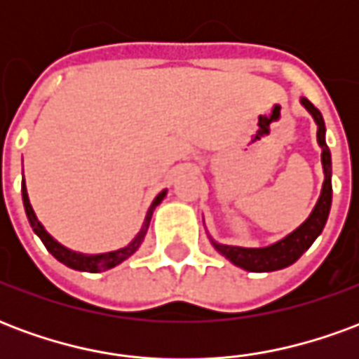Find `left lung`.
I'll use <instances>...</instances> for the list:
<instances>
[{"instance_id":"8db88e82","label":"left lung","mask_w":359,"mask_h":359,"mask_svg":"<svg viewBox=\"0 0 359 359\" xmlns=\"http://www.w3.org/2000/svg\"><path fill=\"white\" fill-rule=\"evenodd\" d=\"M302 103L313 115L317 126H319L317 128V142H319V146L323 149V154H321L325 171L323 190H321V196H319L317 205L311 211V215L292 234H288L286 238H283L277 244H273V246H267V248H238V246H223V244H215L213 242V246H215L219 254H223L226 259H231L234 265H238L242 269L254 271V273H265V271L285 269L288 265H292L313 244L317 236L321 234L325 223H327V217H329L332 200L331 151H329L327 144H325V123L321 113H319V109L313 103L306 100V97H302Z\"/></svg>"}]
</instances>
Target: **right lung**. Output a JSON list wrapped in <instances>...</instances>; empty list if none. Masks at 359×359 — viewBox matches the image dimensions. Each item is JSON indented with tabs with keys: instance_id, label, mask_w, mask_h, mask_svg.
<instances>
[{
	"instance_id": "add662e5",
	"label": "right lung",
	"mask_w": 359,
	"mask_h": 359,
	"mask_svg": "<svg viewBox=\"0 0 359 359\" xmlns=\"http://www.w3.org/2000/svg\"><path fill=\"white\" fill-rule=\"evenodd\" d=\"M165 198V192L157 196L156 202L151 203V208H149L148 215H146V221H144V226H142V231L136 234V238H134L126 248H121L117 252H109V254H100V256H82V254H76V252H71V250H67L65 246H61L59 242H55L51 238L50 234L43 231V226L40 225V221L36 219L34 210H32V205L28 202V194H27V187H25V180H22V202H25V210H27V217L30 221V226H32V231H34L38 236H40V241L43 242V246L48 248L51 256L55 257L57 262L61 264H65L67 267H71V269L76 271H88V273H100V271L111 269V267H115L121 262H125L126 257H130L136 252V250L140 248L142 241H144V234L148 231L149 225V219H151V213L156 210V205Z\"/></svg>"
}]
</instances>
